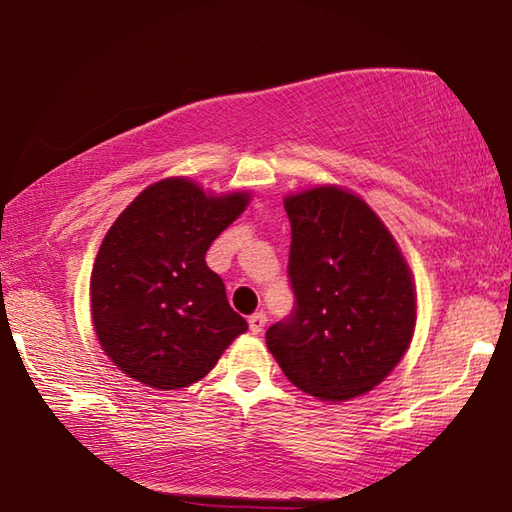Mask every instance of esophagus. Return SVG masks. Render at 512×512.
Segmentation results:
<instances>
[{
    "label": "esophagus",
    "instance_id": "obj_1",
    "mask_svg": "<svg viewBox=\"0 0 512 512\" xmlns=\"http://www.w3.org/2000/svg\"><path fill=\"white\" fill-rule=\"evenodd\" d=\"M248 326H250V331H253L255 335L262 333L264 326H266V315H264V312H255V315H250L248 317Z\"/></svg>",
    "mask_w": 512,
    "mask_h": 512
}]
</instances>
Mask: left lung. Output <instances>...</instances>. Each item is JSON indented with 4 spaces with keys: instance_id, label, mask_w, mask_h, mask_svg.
I'll return each mask as SVG.
<instances>
[{
    "instance_id": "left-lung-1",
    "label": "left lung",
    "mask_w": 512,
    "mask_h": 512,
    "mask_svg": "<svg viewBox=\"0 0 512 512\" xmlns=\"http://www.w3.org/2000/svg\"><path fill=\"white\" fill-rule=\"evenodd\" d=\"M294 310L266 331L285 377L324 402L381 384L409 349L416 289L393 234L338 186L287 195Z\"/></svg>"
}]
</instances>
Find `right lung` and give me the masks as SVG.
<instances>
[{"mask_svg":"<svg viewBox=\"0 0 512 512\" xmlns=\"http://www.w3.org/2000/svg\"><path fill=\"white\" fill-rule=\"evenodd\" d=\"M248 193L211 195L183 177L144 188L114 220L91 271V319L110 361L177 391L200 381L248 324L204 255Z\"/></svg>","mask_w":512,"mask_h":512,"instance_id":"obj_1","label":"right lung"}]
</instances>
